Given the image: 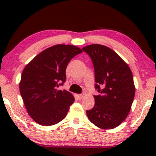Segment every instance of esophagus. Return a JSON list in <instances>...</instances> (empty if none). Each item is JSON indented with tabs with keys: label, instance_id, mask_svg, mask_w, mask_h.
I'll use <instances>...</instances> for the list:
<instances>
[{
	"label": "esophagus",
	"instance_id": "obj_1",
	"mask_svg": "<svg viewBox=\"0 0 156 156\" xmlns=\"http://www.w3.org/2000/svg\"><path fill=\"white\" fill-rule=\"evenodd\" d=\"M76 97H78L79 99H82V98L84 97V94H77V95H76Z\"/></svg>",
	"mask_w": 156,
	"mask_h": 156
}]
</instances>
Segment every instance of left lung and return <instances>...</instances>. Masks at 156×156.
Instances as JSON below:
<instances>
[{
  "label": "left lung",
  "mask_w": 156,
  "mask_h": 156,
  "mask_svg": "<svg viewBox=\"0 0 156 156\" xmlns=\"http://www.w3.org/2000/svg\"><path fill=\"white\" fill-rule=\"evenodd\" d=\"M93 62L95 104L87 111L89 120L99 129H112L126 119L135 96V85L129 65L114 50L99 44L82 48Z\"/></svg>",
  "instance_id": "left-lung-1"
}]
</instances>
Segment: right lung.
Wrapping results in <instances>:
<instances>
[{"label": "right lung", "mask_w": 156, "mask_h": 156, "mask_svg": "<svg viewBox=\"0 0 156 156\" xmlns=\"http://www.w3.org/2000/svg\"><path fill=\"white\" fill-rule=\"evenodd\" d=\"M82 52L70 44H56L35 56L23 69L19 83L20 95L30 116L42 126H52L67 116L74 97L66 90H57L66 80L69 61Z\"/></svg>", "instance_id": "right-lung-1"}]
</instances>
